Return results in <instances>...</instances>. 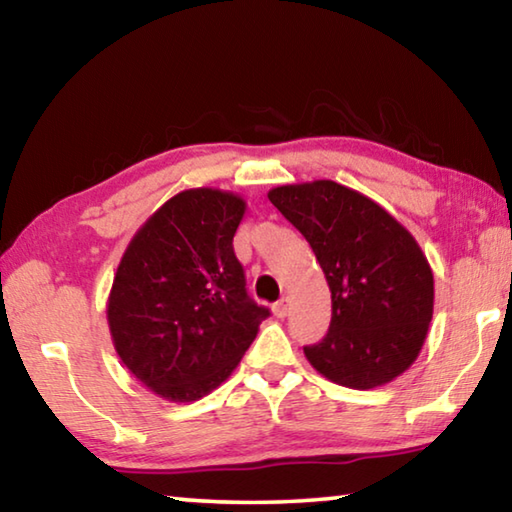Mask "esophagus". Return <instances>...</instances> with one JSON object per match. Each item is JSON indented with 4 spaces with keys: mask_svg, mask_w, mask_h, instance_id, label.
<instances>
[{
    "mask_svg": "<svg viewBox=\"0 0 512 512\" xmlns=\"http://www.w3.org/2000/svg\"><path fill=\"white\" fill-rule=\"evenodd\" d=\"M289 309H291V300L289 298H280L273 305V314L277 316V318H284L289 314Z\"/></svg>",
    "mask_w": 512,
    "mask_h": 512,
    "instance_id": "34e87169",
    "label": "esophagus"
}]
</instances>
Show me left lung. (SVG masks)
I'll list each match as a JSON object with an SVG mask.
<instances>
[{"label": "left lung", "mask_w": 512, "mask_h": 512, "mask_svg": "<svg viewBox=\"0 0 512 512\" xmlns=\"http://www.w3.org/2000/svg\"><path fill=\"white\" fill-rule=\"evenodd\" d=\"M296 225L332 291V323L305 357L334 384L368 391L418 359L433 316V273L418 241L384 207L334 180L268 192Z\"/></svg>", "instance_id": "1"}]
</instances>
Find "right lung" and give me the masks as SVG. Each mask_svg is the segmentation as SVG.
<instances>
[{
	"label": "right lung",
	"instance_id": "obj_1",
	"mask_svg": "<svg viewBox=\"0 0 512 512\" xmlns=\"http://www.w3.org/2000/svg\"><path fill=\"white\" fill-rule=\"evenodd\" d=\"M246 201L185 189L128 244L108 296L112 345L124 366L169 402H194L232 375L268 309L246 293L232 237Z\"/></svg>",
	"mask_w": 512,
	"mask_h": 512
}]
</instances>
